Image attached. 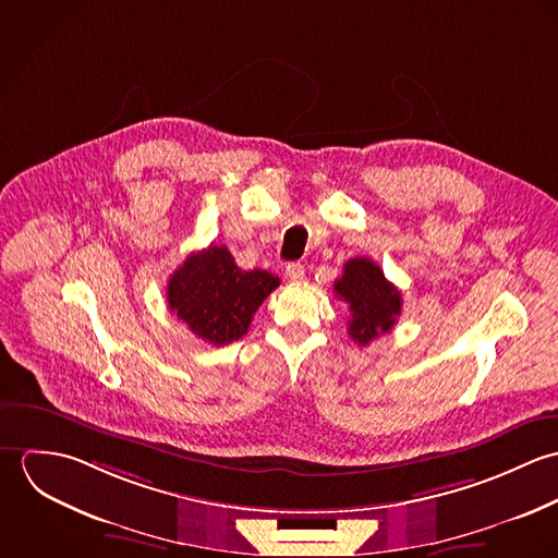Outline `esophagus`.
Returning a JSON list of instances; mask_svg holds the SVG:
<instances>
[{
	"mask_svg": "<svg viewBox=\"0 0 558 558\" xmlns=\"http://www.w3.org/2000/svg\"><path fill=\"white\" fill-rule=\"evenodd\" d=\"M303 277H305V266L301 262H292V264L286 266V279L288 281L299 283V281H303Z\"/></svg>",
	"mask_w": 558,
	"mask_h": 558,
	"instance_id": "esophagus-1",
	"label": "esophagus"
}]
</instances>
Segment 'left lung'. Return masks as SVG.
<instances>
[{"label":"left lung","instance_id":"1","mask_svg":"<svg viewBox=\"0 0 558 558\" xmlns=\"http://www.w3.org/2000/svg\"><path fill=\"white\" fill-rule=\"evenodd\" d=\"M332 290L348 305V335L359 345H367L396 326L401 314V294L369 257L348 259Z\"/></svg>","mask_w":558,"mask_h":558}]
</instances>
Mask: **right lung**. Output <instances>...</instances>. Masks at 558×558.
<instances>
[{
    "label": "right lung",
    "mask_w": 558,
    "mask_h": 558,
    "mask_svg": "<svg viewBox=\"0 0 558 558\" xmlns=\"http://www.w3.org/2000/svg\"><path fill=\"white\" fill-rule=\"evenodd\" d=\"M279 286L268 270H242L223 244L191 253L169 277L167 303L171 314L215 345L246 335L264 299Z\"/></svg>",
    "instance_id": "obj_1"
}]
</instances>
